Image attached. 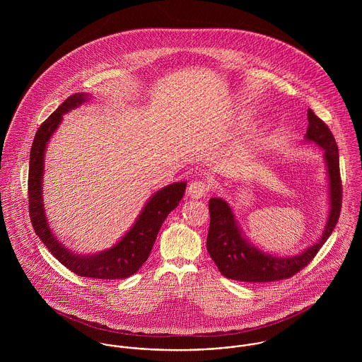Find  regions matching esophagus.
Instances as JSON below:
<instances>
[{"label":"esophagus","mask_w":362,"mask_h":362,"mask_svg":"<svg viewBox=\"0 0 362 362\" xmlns=\"http://www.w3.org/2000/svg\"><path fill=\"white\" fill-rule=\"evenodd\" d=\"M209 184L206 181H192L189 185H188V189H187V194L189 198L192 199H199L202 197H205L207 192H209Z\"/></svg>","instance_id":"esophagus-1"}]
</instances>
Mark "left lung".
<instances>
[{"mask_svg": "<svg viewBox=\"0 0 362 362\" xmlns=\"http://www.w3.org/2000/svg\"><path fill=\"white\" fill-rule=\"evenodd\" d=\"M308 129L305 141L313 142L325 151V163L329 181V213L320 238L293 257H276L251 244L244 235L235 216L226 201H209L210 226L207 233V252L223 276L231 280L264 283L294 276L304 269L320 247L326 243L337 224L341 209V180L339 168V149L327 125L308 110Z\"/></svg>", "mask_w": 362, "mask_h": 362, "instance_id": "8db88e82", "label": "left lung"}]
</instances>
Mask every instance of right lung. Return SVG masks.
<instances>
[{
  "instance_id": "right-lung-1",
  "label": "right lung",
  "mask_w": 362,
  "mask_h": 362,
  "mask_svg": "<svg viewBox=\"0 0 362 362\" xmlns=\"http://www.w3.org/2000/svg\"><path fill=\"white\" fill-rule=\"evenodd\" d=\"M88 93H75L61 104L52 115L40 125L36 132L29 161V213L42 243L55 258L71 272L82 277L115 280L125 279L136 273L149 258L158 230L170 214L178 206L184 197L187 182H173L151 197L139 213L132 227L111 248L92 255H81L68 250L52 233L46 216L43 202V174L45 157L49 141L62 121V115L90 100Z\"/></svg>"
}]
</instances>
